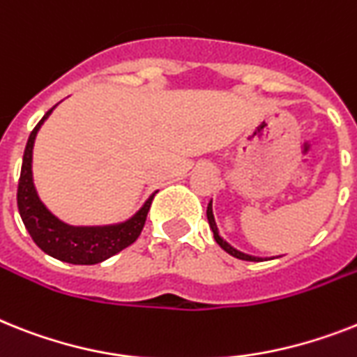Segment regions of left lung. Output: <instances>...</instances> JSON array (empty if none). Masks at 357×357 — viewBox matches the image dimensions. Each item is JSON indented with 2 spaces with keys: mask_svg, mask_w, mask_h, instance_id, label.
<instances>
[{
  "mask_svg": "<svg viewBox=\"0 0 357 357\" xmlns=\"http://www.w3.org/2000/svg\"><path fill=\"white\" fill-rule=\"evenodd\" d=\"M206 215H208V222H210V228H211V231H213L215 241H217V244H219L220 248L225 250V252H228L229 255H234V257H237V259H243V261H255V263H261V261H266V259H263V257H253V255H248V253L238 252V250H235L234 246H229V244L226 243L225 238L220 237V235H219V229H217V225H215L213 211H211V202H210V204H208V211H206Z\"/></svg>",
  "mask_w": 357,
  "mask_h": 357,
  "instance_id": "1",
  "label": "left lung"
}]
</instances>
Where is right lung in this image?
Here are the masks:
<instances>
[{"instance_id":"obj_1","label":"right lung","mask_w":357,"mask_h":357,"mask_svg":"<svg viewBox=\"0 0 357 357\" xmlns=\"http://www.w3.org/2000/svg\"><path fill=\"white\" fill-rule=\"evenodd\" d=\"M52 109L47 111L45 116L32 129L31 137L26 140L22 175L17 182V210L32 241L47 255L70 264H98L137 241L146 225L153 197L146 200V204L132 215L131 219L120 225L69 226L54 217L40 200L34 182H32V147H34V140H36L41 123L52 113Z\"/></svg>"}]
</instances>
